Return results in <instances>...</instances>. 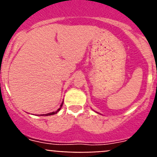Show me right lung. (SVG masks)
I'll use <instances>...</instances> for the list:
<instances>
[{
	"instance_id": "obj_1",
	"label": "right lung",
	"mask_w": 157,
	"mask_h": 157,
	"mask_svg": "<svg viewBox=\"0 0 157 157\" xmlns=\"http://www.w3.org/2000/svg\"><path fill=\"white\" fill-rule=\"evenodd\" d=\"M63 101L61 103V105H60V107H59V109H57V110L56 111V112H49V113H47V114H43V115H40V116H52V115H54V114H56L58 112H59V110H60V109L62 108V106H63Z\"/></svg>"
}]
</instances>
